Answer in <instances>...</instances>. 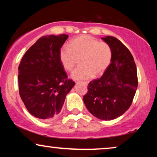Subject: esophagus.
<instances>
[{"label": "esophagus", "instance_id": "1", "mask_svg": "<svg viewBox=\"0 0 157 157\" xmlns=\"http://www.w3.org/2000/svg\"><path fill=\"white\" fill-rule=\"evenodd\" d=\"M81 83H82L83 84H84L85 86H87V84H88V83L86 82V81H81Z\"/></svg>", "mask_w": 157, "mask_h": 157}]
</instances>
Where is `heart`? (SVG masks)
I'll return each instance as SVG.
<instances>
[{"label": "heart", "mask_w": 157, "mask_h": 157, "mask_svg": "<svg viewBox=\"0 0 157 157\" xmlns=\"http://www.w3.org/2000/svg\"><path fill=\"white\" fill-rule=\"evenodd\" d=\"M111 57L109 45L89 35L74 38L68 46H63L59 51L60 62L67 71H72L80 59L81 66L72 74V78L76 80L102 75L109 67Z\"/></svg>", "instance_id": "heart-1"}]
</instances>
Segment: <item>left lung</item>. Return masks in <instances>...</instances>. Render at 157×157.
I'll list each match as a JSON object with an SVG mask.
<instances>
[{
	"label": "left lung",
	"instance_id": "left-lung-1",
	"mask_svg": "<svg viewBox=\"0 0 157 157\" xmlns=\"http://www.w3.org/2000/svg\"><path fill=\"white\" fill-rule=\"evenodd\" d=\"M112 53L111 63L99 78L91 81L83 102L101 120L115 119L129 108L138 86L136 66L129 50L112 36L102 38Z\"/></svg>",
	"mask_w": 157,
	"mask_h": 157
}]
</instances>
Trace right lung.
Listing matches in <instances>:
<instances>
[{"label": "right lung", "mask_w": 157, "mask_h": 157, "mask_svg": "<svg viewBox=\"0 0 157 157\" xmlns=\"http://www.w3.org/2000/svg\"><path fill=\"white\" fill-rule=\"evenodd\" d=\"M67 38L66 34L42 36L19 64V94L29 113L38 119L56 117L75 85L59 60V51Z\"/></svg>", "instance_id": "add662e5"}]
</instances>
